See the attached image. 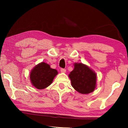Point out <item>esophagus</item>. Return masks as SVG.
<instances>
[{
  "label": "esophagus",
  "mask_w": 128,
  "mask_h": 128,
  "mask_svg": "<svg viewBox=\"0 0 128 128\" xmlns=\"http://www.w3.org/2000/svg\"><path fill=\"white\" fill-rule=\"evenodd\" d=\"M60 72L62 73H65V72H66V70L65 69H60Z\"/></svg>",
  "instance_id": "34e87169"
}]
</instances>
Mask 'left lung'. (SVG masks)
<instances>
[{
  "label": "left lung",
  "mask_w": 128,
  "mask_h": 128,
  "mask_svg": "<svg viewBox=\"0 0 128 128\" xmlns=\"http://www.w3.org/2000/svg\"><path fill=\"white\" fill-rule=\"evenodd\" d=\"M74 68L69 74L72 88L81 94H88L96 88L97 75L88 66L75 62Z\"/></svg>",
  "instance_id": "1"
}]
</instances>
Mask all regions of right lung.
<instances>
[{
  "label": "right lung",
  "instance_id": "right-lung-1",
  "mask_svg": "<svg viewBox=\"0 0 128 128\" xmlns=\"http://www.w3.org/2000/svg\"><path fill=\"white\" fill-rule=\"evenodd\" d=\"M58 74L56 69L51 68L46 62H41L31 70L30 80L32 86L42 90L50 86Z\"/></svg>",
  "mask_w": 128,
  "mask_h": 128
}]
</instances>
